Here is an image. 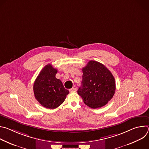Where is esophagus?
<instances>
[{
	"label": "esophagus",
	"mask_w": 149,
	"mask_h": 149,
	"mask_svg": "<svg viewBox=\"0 0 149 149\" xmlns=\"http://www.w3.org/2000/svg\"><path fill=\"white\" fill-rule=\"evenodd\" d=\"M69 91H70V93L75 92V91H77V88H72L70 89V90H69Z\"/></svg>",
	"instance_id": "34e87169"
}]
</instances>
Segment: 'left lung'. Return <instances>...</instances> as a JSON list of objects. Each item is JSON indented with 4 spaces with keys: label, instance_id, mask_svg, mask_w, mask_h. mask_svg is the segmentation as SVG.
Returning <instances> with one entry per match:
<instances>
[{
    "label": "left lung",
    "instance_id": "obj_1",
    "mask_svg": "<svg viewBox=\"0 0 149 149\" xmlns=\"http://www.w3.org/2000/svg\"><path fill=\"white\" fill-rule=\"evenodd\" d=\"M82 71V86L77 91L78 95L92 109L103 107L115 93L116 82L113 74L103 64L95 61H90Z\"/></svg>",
    "mask_w": 149,
    "mask_h": 149
}]
</instances>
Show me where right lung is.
Instances as JSON below:
<instances>
[{"label": "right lung", "instance_id": "right-lung-1", "mask_svg": "<svg viewBox=\"0 0 149 149\" xmlns=\"http://www.w3.org/2000/svg\"><path fill=\"white\" fill-rule=\"evenodd\" d=\"M57 72L51 64L47 65L41 70L33 84L35 98L47 109L57 108L69 94L61 81L55 77Z\"/></svg>", "mask_w": 149, "mask_h": 149}]
</instances>
